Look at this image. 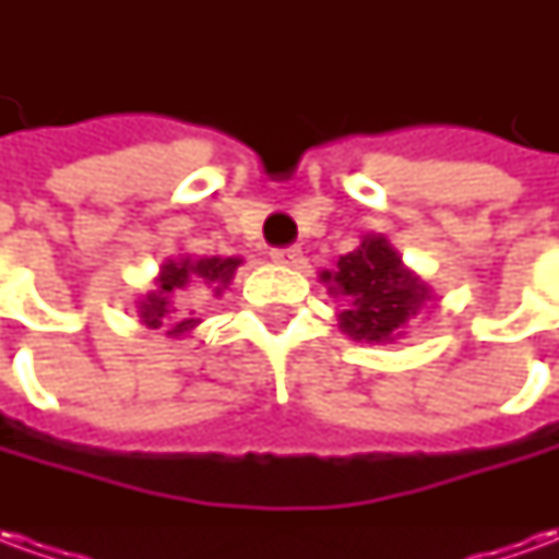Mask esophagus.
Returning <instances> with one entry per match:
<instances>
[{
	"mask_svg": "<svg viewBox=\"0 0 559 559\" xmlns=\"http://www.w3.org/2000/svg\"><path fill=\"white\" fill-rule=\"evenodd\" d=\"M272 260L281 263V266H296V263L302 260V251H299V248H275V251H272Z\"/></svg>",
	"mask_w": 559,
	"mask_h": 559,
	"instance_id": "34e87169",
	"label": "esophagus"
}]
</instances>
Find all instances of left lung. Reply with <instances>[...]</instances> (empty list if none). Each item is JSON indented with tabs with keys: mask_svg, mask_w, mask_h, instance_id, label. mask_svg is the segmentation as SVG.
Segmentation results:
<instances>
[{
	"mask_svg": "<svg viewBox=\"0 0 559 559\" xmlns=\"http://www.w3.org/2000/svg\"><path fill=\"white\" fill-rule=\"evenodd\" d=\"M320 278L335 299L341 296L347 302L338 314L341 332L368 344H392L401 338V329L431 299L428 284L404 269L386 236L374 233L365 236L356 251L341 257L335 269H326Z\"/></svg>",
	"mask_w": 559,
	"mask_h": 559,
	"instance_id": "1",
	"label": "left lung"
}]
</instances>
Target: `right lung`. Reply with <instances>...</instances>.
Listing matches in <instances>:
<instances>
[{
  "label": "right lung",
  "mask_w": 559,
  "mask_h": 559,
  "mask_svg": "<svg viewBox=\"0 0 559 559\" xmlns=\"http://www.w3.org/2000/svg\"><path fill=\"white\" fill-rule=\"evenodd\" d=\"M239 266H242V257H176V260H164L155 287L138 302L140 323L148 329H164L170 338L191 332L200 320L176 314L179 293L185 287H209L212 296H221Z\"/></svg>",
  "instance_id": "add662e5"
}]
</instances>
